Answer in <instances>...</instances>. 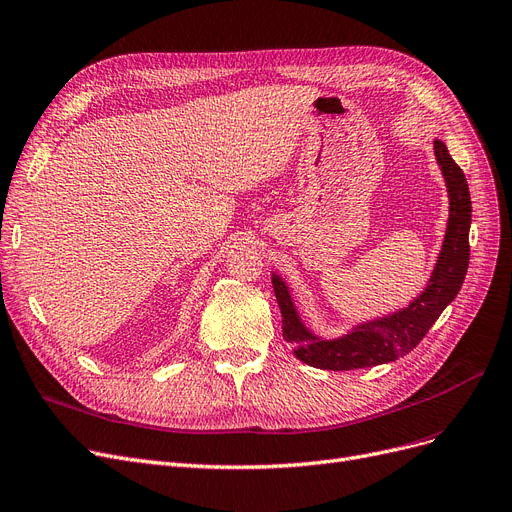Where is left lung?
I'll use <instances>...</instances> for the list:
<instances>
[{
  "mask_svg": "<svg viewBox=\"0 0 512 512\" xmlns=\"http://www.w3.org/2000/svg\"><path fill=\"white\" fill-rule=\"evenodd\" d=\"M434 156L447 185L449 219L428 285L418 297H413L407 308L354 325L342 337L325 339L304 325L293 304L289 285L278 274H272L282 314V337L293 346L301 363L327 371H350L396 361L422 342L434 320L456 299L470 259V192L462 168L453 162L443 141H434Z\"/></svg>",
  "mask_w": 512,
  "mask_h": 512,
  "instance_id": "8db88e82",
  "label": "left lung"
}]
</instances>
